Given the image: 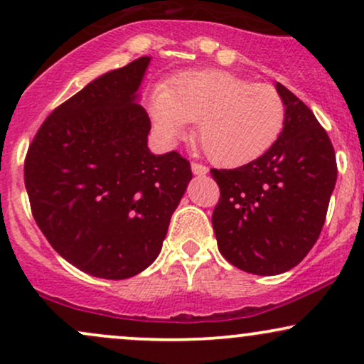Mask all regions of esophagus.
<instances>
[{
	"label": "esophagus",
	"mask_w": 364,
	"mask_h": 364,
	"mask_svg": "<svg viewBox=\"0 0 364 364\" xmlns=\"http://www.w3.org/2000/svg\"><path fill=\"white\" fill-rule=\"evenodd\" d=\"M191 171H193L195 174H198V176H203V174L208 173V168L203 164H198V162H191Z\"/></svg>",
	"instance_id": "obj_1"
}]
</instances>
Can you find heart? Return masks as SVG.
<instances>
[{"instance_id":"heart-1","label":"heart","mask_w":364,"mask_h":364,"mask_svg":"<svg viewBox=\"0 0 364 364\" xmlns=\"http://www.w3.org/2000/svg\"><path fill=\"white\" fill-rule=\"evenodd\" d=\"M150 112L168 139L196 123V140L215 164L237 168L257 161L281 136L286 106L277 90L224 70L178 75L150 95Z\"/></svg>"}]
</instances>
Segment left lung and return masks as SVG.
Wrapping results in <instances>:
<instances>
[{
    "mask_svg": "<svg viewBox=\"0 0 364 364\" xmlns=\"http://www.w3.org/2000/svg\"><path fill=\"white\" fill-rule=\"evenodd\" d=\"M286 123L272 149L236 169H210L220 190L212 214L219 252L255 275L287 272L306 257L323 228L337 162L310 107L275 85Z\"/></svg>",
    "mask_w": 364,
    "mask_h": 364,
    "instance_id": "8db88e82",
    "label": "left lung"
}]
</instances>
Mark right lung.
Here are the masks:
<instances>
[{
	"instance_id": "add662e5",
	"label": "right lung",
	"mask_w": 364,
	"mask_h": 364,
	"mask_svg": "<svg viewBox=\"0 0 364 364\" xmlns=\"http://www.w3.org/2000/svg\"><path fill=\"white\" fill-rule=\"evenodd\" d=\"M150 58L95 78L41 124L23 164L32 215L58 253L94 277L128 279L157 258L191 179L176 150L147 147L136 90Z\"/></svg>"
}]
</instances>
